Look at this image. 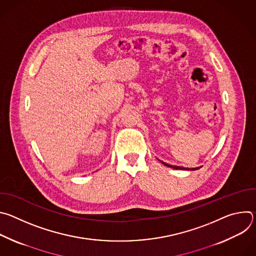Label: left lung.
<instances>
[{"label": "left lung", "mask_w": 256, "mask_h": 256, "mask_svg": "<svg viewBox=\"0 0 256 256\" xmlns=\"http://www.w3.org/2000/svg\"><path fill=\"white\" fill-rule=\"evenodd\" d=\"M161 163H163L165 166L170 167V168H173V169H180V170H196V169H200V167L190 169V168H184V167H180V166H173V165H169V164H167V163H164L163 161H161Z\"/></svg>", "instance_id": "obj_1"}]
</instances>
